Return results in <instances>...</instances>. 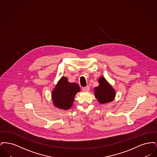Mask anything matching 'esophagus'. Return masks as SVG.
Instances as JSON below:
<instances>
[{"label": "esophagus", "mask_w": 157, "mask_h": 157, "mask_svg": "<svg viewBox=\"0 0 157 157\" xmlns=\"http://www.w3.org/2000/svg\"><path fill=\"white\" fill-rule=\"evenodd\" d=\"M90 90V87L89 85H87V86H86L85 87H83V88H82V90H83V91H88Z\"/></svg>", "instance_id": "1"}]
</instances>
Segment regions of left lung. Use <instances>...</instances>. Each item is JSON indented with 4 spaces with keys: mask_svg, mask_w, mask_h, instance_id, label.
Masks as SVG:
<instances>
[{
    "mask_svg": "<svg viewBox=\"0 0 157 157\" xmlns=\"http://www.w3.org/2000/svg\"><path fill=\"white\" fill-rule=\"evenodd\" d=\"M98 81L99 85L94 90L95 96L98 102L101 104L111 102L115 96V90L104 77H100Z\"/></svg>",
    "mask_w": 157,
    "mask_h": 157,
    "instance_id": "8db88e82",
    "label": "left lung"
}]
</instances>
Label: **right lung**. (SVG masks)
Here are the masks:
<instances>
[{"label":"right lung","mask_w":157,"mask_h":157,"mask_svg":"<svg viewBox=\"0 0 157 157\" xmlns=\"http://www.w3.org/2000/svg\"><path fill=\"white\" fill-rule=\"evenodd\" d=\"M79 91L80 88L77 83L69 82L67 77H62L53 90V104L60 109H69L72 106L76 94Z\"/></svg>","instance_id":"1"}]
</instances>
